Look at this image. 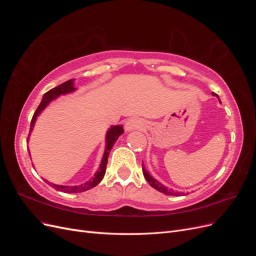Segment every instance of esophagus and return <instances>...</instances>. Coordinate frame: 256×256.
I'll list each match as a JSON object with an SVG mask.
<instances>
[{
  "mask_svg": "<svg viewBox=\"0 0 256 256\" xmlns=\"http://www.w3.org/2000/svg\"><path fill=\"white\" fill-rule=\"evenodd\" d=\"M143 126V122L141 120L132 118H129L126 122H125V130L126 131H131V130H136L141 128Z\"/></svg>",
  "mask_w": 256,
  "mask_h": 256,
  "instance_id": "34e87169",
  "label": "esophagus"
}]
</instances>
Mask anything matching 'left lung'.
Instances as JSON below:
<instances>
[{"label":"left lung","mask_w":256,"mask_h":256,"mask_svg":"<svg viewBox=\"0 0 256 256\" xmlns=\"http://www.w3.org/2000/svg\"><path fill=\"white\" fill-rule=\"evenodd\" d=\"M212 95L218 97V95H216V92H212ZM143 175L145 177V180H147V182H148L152 188L158 190L159 192L164 193V194H166V196H180V194H184V193H176L173 189H168V188L164 187V184H161L158 180H154V178H152V176H150L148 173H147L146 170H144V168H143Z\"/></svg>","instance_id":"left-lung-1"}]
</instances>
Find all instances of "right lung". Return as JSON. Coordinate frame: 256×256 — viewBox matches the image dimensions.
Here are the masks:
<instances>
[{
	"instance_id": "1",
	"label": "right lung",
	"mask_w": 256,
	"mask_h": 256,
	"mask_svg": "<svg viewBox=\"0 0 256 256\" xmlns=\"http://www.w3.org/2000/svg\"><path fill=\"white\" fill-rule=\"evenodd\" d=\"M76 88H74V80H68L64 83H62L58 86L54 88L52 90H50L49 92H46L42 97V100L40 104L38 106L37 110L35 111L34 115H33V118L30 120V131L33 129L34 126V122L36 120V118L38 116L46 106H48V104L50 102H52L53 99H56V97H58L60 95H64L67 94V92H74ZM124 134V129L122 126H113L109 129L106 136V150L104 154V157H102V164H100V168L97 171V173L94 175V177L92 178L90 180L86 182L80 186H60V184H52V187L54 189H56L58 191L62 192H65V193H78V192H83V191H86L90 190L92 188L96 187V186L102 180V178L106 174V164H108V157H109V154L111 152V148L113 147L114 143L118 140V136L120 134Z\"/></svg>"
}]
</instances>
